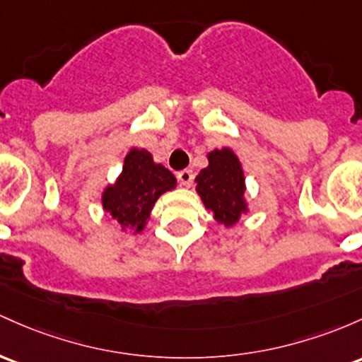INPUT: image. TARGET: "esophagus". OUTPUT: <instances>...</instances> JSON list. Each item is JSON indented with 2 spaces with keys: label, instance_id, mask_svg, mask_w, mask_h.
Returning a JSON list of instances; mask_svg holds the SVG:
<instances>
[{
  "label": "esophagus",
  "instance_id": "34e87169",
  "mask_svg": "<svg viewBox=\"0 0 362 362\" xmlns=\"http://www.w3.org/2000/svg\"><path fill=\"white\" fill-rule=\"evenodd\" d=\"M177 178L180 182V185H190L194 180L192 170H182V172L177 173Z\"/></svg>",
  "mask_w": 362,
  "mask_h": 362
}]
</instances>
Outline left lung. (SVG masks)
<instances>
[{
    "mask_svg": "<svg viewBox=\"0 0 362 362\" xmlns=\"http://www.w3.org/2000/svg\"><path fill=\"white\" fill-rule=\"evenodd\" d=\"M208 166L196 177V192L218 225L232 228L249 213L242 163L230 148L208 153Z\"/></svg>",
    "mask_w": 362,
    "mask_h": 362,
    "instance_id": "1",
    "label": "left lung"
}]
</instances>
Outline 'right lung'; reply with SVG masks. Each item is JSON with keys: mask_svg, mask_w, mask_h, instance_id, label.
<instances>
[{"mask_svg": "<svg viewBox=\"0 0 362 362\" xmlns=\"http://www.w3.org/2000/svg\"><path fill=\"white\" fill-rule=\"evenodd\" d=\"M175 187L177 178L168 168L154 161L148 149L132 148L117 180L103 190L101 204L118 221L122 232L141 233L148 226L156 201Z\"/></svg>", "mask_w": 362, "mask_h": 362, "instance_id": "1", "label": "right lung"}]
</instances>
